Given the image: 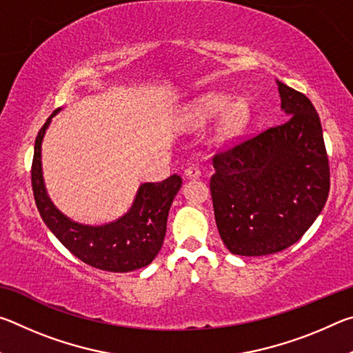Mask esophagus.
<instances>
[{
	"label": "esophagus",
	"mask_w": 353,
	"mask_h": 353,
	"mask_svg": "<svg viewBox=\"0 0 353 353\" xmlns=\"http://www.w3.org/2000/svg\"><path fill=\"white\" fill-rule=\"evenodd\" d=\"M185 176L190 177V179L191 177H199L201 170L196 165H190V166H187V168H185Z\"/></svg>",
	"instance_id": "esophagus-1"
}]
</instances>
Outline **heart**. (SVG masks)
Masks as SVG:
<instances>
[{
    "label": "heart",
    "mask_w": 353,
    "mask_h": 353,
    "mask_svg": "<svg viewBox=\"0 0 353 353\" xmlns=\"http://www.w3.org/2000/svg\"><path fill=\"white\" fill-rule=\"evenodd\" d=\"M221 111L223 113L219 117L216 134L221 140L234 139L246 128L249 119V109L243 101L230 103V99L227 97L210 94V97L201 98L194 104L191 115H193L196 121L205 123L208 119L219 115Z\"/></svg>",
    "instance_id": "1"
}]
</instances>
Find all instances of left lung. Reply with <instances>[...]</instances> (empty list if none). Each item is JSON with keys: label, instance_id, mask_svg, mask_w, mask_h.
I'll list each match as a JSON object with an SVG mask.
<instances>
[{"label": "left lung", "instance_id": "1", "mask_svg": "<svg viewBox=\"0 0 353 353\" xmlns=\"http://www.w3.org/2000/svg\"><path fill=\"white\" fill-rule=\"evenodd\" d=\"M285 124L214 152V221L232 254L261 256L290 248L314 223L330 191V166L318 112L282 82Z\"/></svg>", "mask_w": 353, "mask_h": 353}]
</instances>
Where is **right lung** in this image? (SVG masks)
Returning a JSON list of instances; mask_svg holds the SVG:
<instances>
[{
	"label": "right lung",
	"instance_id": "right-lung-1",
	"mask_svg": "<svg viewBox=\"0 0 353 353\" xmlns=\"http://www.w3.org/2000/svg\"><path fill=\"white\" fill-rule=\"evenodd\" d=\"M57 112H52L39 130L34 148L31 181L41 219L57 240L88 266L109 272H129L148 266L162 249L171 202L182 185L181 176L143 183L132 208L115 223L99 227L73 223L52 205L41 177V140Z\"/></svg>",
	"mask_w": 353,
	"mask_h": 353
}]
</instances>
